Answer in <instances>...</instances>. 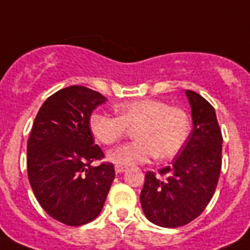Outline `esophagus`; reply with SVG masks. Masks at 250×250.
I'll return each instance as SVG.
<instances>
[{"label": "esophagus", "mask_w": 250, "mask_h": 250, "mask_svg": "<svg viewBox=\"0 0 250 250\" xmlns=\"http://www.w3.org/2000/svg\"><path fill=\"white\" fill-rule=\"evenodd\" d=\"M125 170H127V167L121 166V165H115V171H117V172H119V174H122V172H125Z\"/></svg>", "instance_id": "34e87169"}]
</instances>
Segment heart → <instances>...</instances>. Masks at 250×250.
<instances>
[{"mask_svg":"<svg viewBox=\"0 0 250 250\" xmlns=\"http://www.w3.org/2000/svg\"><path fill=\"white\" fill-rule=\"evenodd\" d=\"M118 117L93 113L89 117L90 132L101 144L113 145L133 128L136 140L109 153V160L121 166L144 164L154 157L167 160L176 156L190 132L186 110L156 98H140L117 106Z\"/></svg>","mask_w":250,"mask_h":250,"instance_id":"1","label":"heart"}]
</instances>
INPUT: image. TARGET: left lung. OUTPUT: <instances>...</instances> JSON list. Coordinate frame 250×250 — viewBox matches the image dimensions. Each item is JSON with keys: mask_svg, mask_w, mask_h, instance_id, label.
Instances as JSON below:
<instances>
[{"mask_svg": "<svg viewBox=\"0 0 250 250\" xmlns=\"http://www.w3.org/2000/svg\"><path fill=\"white\" fill-rule=\"evenodd\" d=\"M193 131L172 164L145 174L141 208L149 221L175 229L205 210L217 188L222 167V137L215 110L193 90H186Z\"/></svg>", "mask_w": 250, "mask_h": 250, "instance_id": "obj_1", "label": "left lung"}]
</instances>
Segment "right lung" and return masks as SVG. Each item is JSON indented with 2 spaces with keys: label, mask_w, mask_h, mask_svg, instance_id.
I'll return each instance as SVG.
<instances>
[{
  "label": "right lung",
  "mask_w": 250,
  "mask_h": 250,
  "mask_svg": "<svg viewBox=\"0 0 250 250\" xmlns=\"http://www.w3.org/2000/svg\"><path fill=\"white\" fill-rule=\"evenodd\" d=\"M105 96L83 85L52 94L39 110L27 143L29 184L41 208L67 226L100 215L115 178L113 164L94 144L89 117Z\"/></svg>",
  "instance_id": "1"
}]
</instances>
